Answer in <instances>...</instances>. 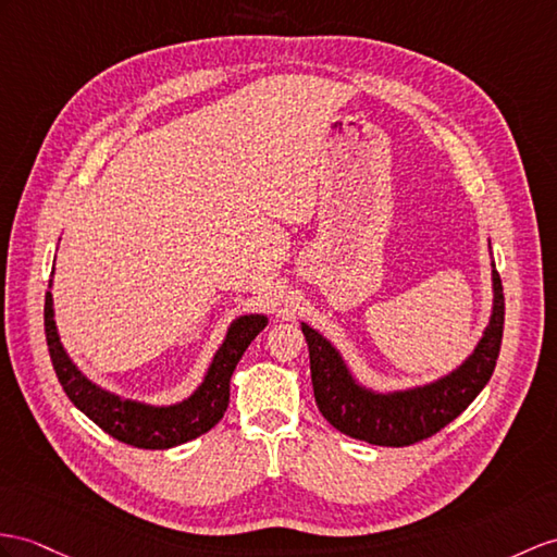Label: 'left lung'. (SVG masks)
<instances>
[{"mask_svg":"<svg viewBox=\"0 0 557 557\" xmlns=\"http://www.w3.org/2000/svg\"><path fill=\"white\" fill-rule=\"evenodd\" d=\"M494 307L472 355L440 381L397 392H375L351 375L349 366L331 341L302 323L309 347L314 399L329 423L361 442L377 446H409L428 440L463 413L490 383L504 337V286L492 262Z\"/></svg>","mask_w":557,"mask_h":557,"instance_id":"8db88e82","label":"left lung"}]
</instances>
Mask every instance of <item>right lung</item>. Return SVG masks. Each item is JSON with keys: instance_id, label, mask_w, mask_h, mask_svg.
<instances>
[{"instance_id": "obj_1", "label": "right lung", "mask_w": 557, "mask_h": 557, "mask_svg": "<svg viewBox=\"0 0 557 557\" xmlns=\"http://www.w3.org/2000/svg\"><path fill=\"white\" fill-rule=\"evenodd\" d=\"M51 288V283H49ZM264 314L238 317L228 325L224 343L214 351L210 369L191 397L170 406H153L134 399H122L113 392L94 385L67 357L61 345L57 321H53V297H45V333L49 357L59 383L79 411L91 418L103 432L139 449H172L176 444L206 435L220 423L228 406V383L243 351L264 331Z\"/></svg>"}]
</instances>
